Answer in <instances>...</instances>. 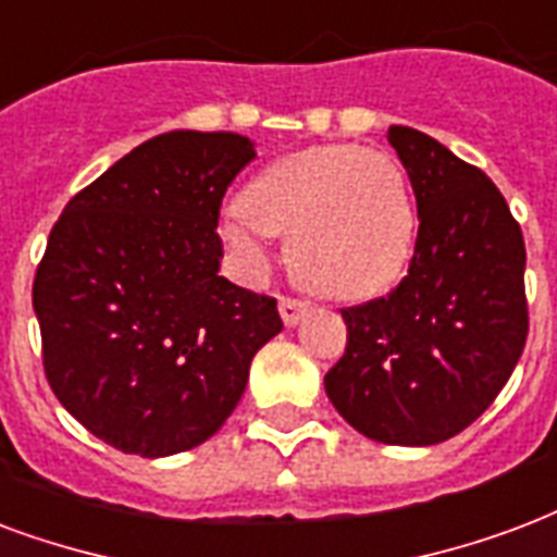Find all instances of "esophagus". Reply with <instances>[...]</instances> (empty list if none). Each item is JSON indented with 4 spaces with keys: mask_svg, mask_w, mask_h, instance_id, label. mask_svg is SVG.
<instances>
[{
    "mask_svg": "<svg viewBox=\"0 0 557 557\" xmlns=\"http://www.w3.org/2000/svg\"><path fill=\"white\" fill-rule=\"evenodd\" d=\"M307 312L309 300H300V297H280V318H283V324L286 326H295Z\"/></svg>",
    "mask_w": 557,
    "mask_h": 557,
    "instance_id": "1",
    "label": "esophagus"
}]
</instances>
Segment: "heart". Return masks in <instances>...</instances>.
Listing matches in <instances>:
<instances>
[{
	"label": "heart",
	"mask_w": 557,
	"mask_h": 557,
	"mask_svg": "<svg viewBox=\"0 0 557 557\" xmlns=\"http://www.w3.org/2000/svg\"><path fill=\"white\" fill-rule=\"evenodd\" d=\"M257 233L288 236V265L318 295L362 300L392 288L418 236V207L397 157L354 143L269 163L224 222L233 250L260 260Z\"/></svg>",
	"instance_id": "obj_1"
}]
</instances>
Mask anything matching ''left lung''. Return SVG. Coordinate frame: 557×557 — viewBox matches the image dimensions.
<instances>
[{
	"label": "left lung",
	"instance_id": "left-lung-1",
	"mask_svg": "<svg viewBox=\"0 0 557 557\" xmlns=\"http://www.w3.org/2000/svg\"><path fill=\"white\" fill-rule=\"evenodd\" d=\"M388 143L418 198L414 257L388 295L342 309L347 347L324 388L364 438L430 447L467 430L523 354L525 242L482 169L414 127Z\"/></svg>",
	"mask_w": 557,
	"mask_h": 557
}]
</instances>
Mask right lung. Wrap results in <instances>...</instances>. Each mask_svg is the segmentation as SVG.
<instances>
[{"label":"right lung","mask_w":557,"mask_h":557,"mask_svg":"<svg viewBox=\"0 0 557 557\" xmlns=\"http://www.w3.org/2000/svg\"><path fill=\"white\" fill-rule=\"evenodd\" d=\"M231 131H169L84 186L34 274L42 371L110 447L175 456L236 409L277 300L219 277V210L253 160Z\"/></svg>","instance_id":"add662e5"}]
</instances>
